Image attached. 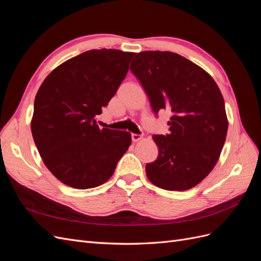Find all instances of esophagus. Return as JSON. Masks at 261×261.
Wrapping results in <instances>:
<instances>
[{"label": "esophagus", "mask_w": 261, "mask_h": 261, "mask_svg": "<svg viewBox=\"0 0 261 261\" xmlns=\"http://www.w3.org/2000/svg\"><path fill=\"white\" fill-rule=\"evenodd\" d=\"M141 138H143V136L138 135V134H132V140L134 141V143H137V141L141 140Z\"/></svg>", "instance_id": "34e87169"}]
</instances>
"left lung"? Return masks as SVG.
<instances>
[{"mask_svg":"<svg viewBox=\"0 0 261 261\" xmlns=\"http://www.w3.org/2000/svg\"><path fill=\"white\" fill-rule=\"evenodd\" d=\"M130 70L148 94L152 111L172 113L168 135H153L156 160L146 164L148 179L167 191H187L217 164L227 133L224 100L213 78L170 51H144Z\"/></svg>","mask_w":261,"mask_h":261,"instance_id":"obj_1","label":"left lung"}]
</instances>
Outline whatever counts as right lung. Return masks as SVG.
<instances>
[{
	"label": "right lung",
	"mask_w": 261,
	"mask_h": 261,
	"mask_svg": "<svg viewBox=\"0 0 261 261\" xmlns=\"http://www.w3.org/2000/svg\"><path fill=\"white\" fill-rule=\"evenodd\" d=\"M135 54L86 51L54 68L41 84L31 133L45 167L63 184L77 189L102 185L128 150L130 133L99 128L94 117L114 97Z\"/></svg>",
	"instance_id": "1"
}]
</instances>
